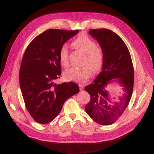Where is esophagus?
<instances>
[{"label": "esophagus", "instance_id": "esophagus-1", "mask_svg": "<svg viewBox=\"0 0 154 154\" xmlns=\"http://www.w3.org/2000/svg\"><path fill=\"white\" fill-rule=\"evenodd\" d=\"M79 89H80V90H83V85H82V84H79Z\"/></svg>", "mask_w": 154, "mask_h": 154}]
</instances>
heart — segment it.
<instances>
[{"mask_svg":"<svg viewBox=\"0 0 154 154\" xmlns=\"http://www.w3.org/2000/svg\"><path fill=\"white\" fill-rule=\"evenodd\" d=\"M75 48L85 54L83 62L84 66L80 69H72L64 72L65 79L78 83H84L92 76L93 71L98 72L102 69L104 63V54L102 49L96 46V43L87 35H81L72 43ZM59 60L62 66L67 67L69 64V49L63 45L59 52Z\"/></svg>","mask_w":154,"mask_h":154,"instance_id":"heart-1","label":"heart"}]
</instances>
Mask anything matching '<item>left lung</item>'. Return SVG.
<instances>
[{"label":"left lung","mask_w":154,"mask_h":154,"mask_svg":"<svg viewBox=\"0 0 154 154\" xmlns=\"http://www.w3.org/2000/svg\"><path fill=\"white\" fill-rule=\"evenodd\" d=\"M104 54L102 71L85 90L90 100L85 109L91 118L101 125L113 124L128 105L134 85V69L130 52L124 41L110 30H90ZM112 81L121 84L123 93L118 99H111L106 88Z\"/></svg>","instance_id":"left-lung-1"}]
</instances>
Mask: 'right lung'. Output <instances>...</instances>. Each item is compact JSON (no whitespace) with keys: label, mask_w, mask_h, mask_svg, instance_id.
Instances as JSON below:
<instances>
[{"label":"right lung","mask_w":154,"mask_h":154,"mask_svg":"<svg viewBox=\"0 0 154 154\" xmlns=\"http://www.w3.org/2000/svg\"><path fill=\"white\" fill-rule=\"evenodd\" d=\"M79 30L49 29L31 41L23 56L20 85L26 107L35 120L48 124L56 118L65 101L79 91L73 82L56 84L61 75V47Z\"/></svg>","instance_id":"obj_1"}]
</instances>
